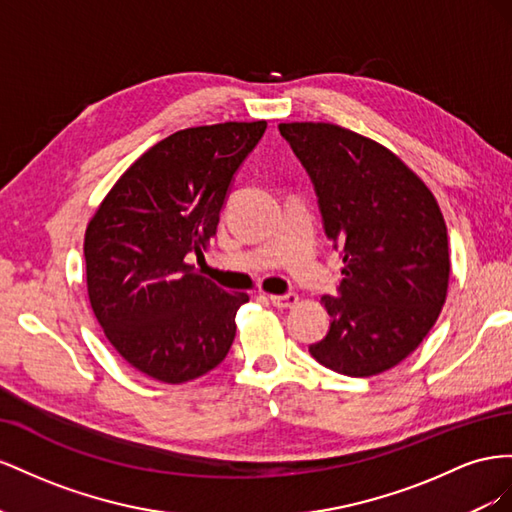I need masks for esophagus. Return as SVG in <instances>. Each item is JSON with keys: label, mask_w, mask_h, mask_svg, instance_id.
I'll return each instance as SVG.
<instances>
[{"label": "esophagus", "mask_w": 512, "mask_h": 512, "mask_svg": "<svg viewBox=\"0 0 512 512\" xmlns=\"http://www.w3.org/2000/svg\"><path fill=\"white\" fill-rule=\"evenodd\" d=\"M270 302L276 306V309H289V306H294L298 302V294L287 291V294H281V296H270Z\"/></svg>", "instance_id": "obj_1"}]
</instances>
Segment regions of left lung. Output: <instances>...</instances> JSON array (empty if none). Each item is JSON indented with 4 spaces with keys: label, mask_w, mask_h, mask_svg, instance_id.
Segmentation results:
<instances>
[{
    "label": "left lung",
    "mask_w": 512,
    "mask_h": 512,
    "mask_svg": "<svg viewBox=\"0 0 512 512\" xmlns=\"http://www.w3.org/2000/svg\"><path fill=\"white\" fill-rule=\"evenodd\" d=\"M279 130L309 173L326 238L345 264L337 296L321 298L330 328L309 352L349 377L388 371L427 337L446 300L440 206L384 145L334 124Z\"/></svg>",
    "instance_id": "1"
}]
</instances>
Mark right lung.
Instances as JSON below:
<instances>
[{
	"mask_svg": "<svg viewBox=\"0 0 512 512\" xmlns=\"http://www.w3.org/2000/svg\"><path fill=\"white\" fill-rule=\"evenodd\" d=\"M266 122L178 130L122 175L85 231L87 294L120 356L145 375L182 384L221 364L246 294L201 276L203 257L246 156Z\"/></svg>",
	"mask_w": 512,
	"mask_h": 512,
	"instance_id": "right-lung-1",
	"label": "right lung"
}]
</instances>
